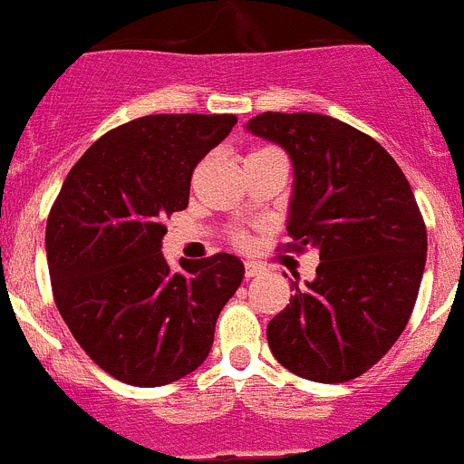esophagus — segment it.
Returning <instances> with one entry per match:
<instances>
[{
	"label": "esophagus",
	"mask_w": 464,
	"mask_h": 464,
	"mask_svg": "<svg viewBox=\"0 0 464 464\" xmlns=\"http://www.w3.org/2000/svg\"><path fill=\"white\" fill-rule=\"evenodd\" d=\"M265 274V266L257 262H246V278H255V276Z\"/></svg>",
	"instance_id": "1"
}]
</instances>
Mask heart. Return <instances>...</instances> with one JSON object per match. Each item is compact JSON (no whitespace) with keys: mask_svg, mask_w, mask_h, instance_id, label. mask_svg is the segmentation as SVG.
Wrapping results in <instances>:
<instances>
[{"mask_svg":"<svg viewBox=\"0 0 464 464\" xmlns=\"http://www.w3.org/2000/svg\"><path fill=\"white\" fill-rule=\"evenodd\" d=\"M257 151H265V149H257ZM253 154H255V151H253ZM235 241H237V244H244V241H246L244 235H237Z\"/></svg>","mask_w":464,"mask_h":464,"instance_id":"heart-1","label":"heart"}]
</instances>
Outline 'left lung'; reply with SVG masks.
<instances>
[{
    "label": "left lung",
    "mask_w": 464,
    "mask_h": 464,
    "mask_svg": "<svg viewBox=\"0 0 464 464\" xmlns=\"http://www.w3.org/2000/svg\"><path fill=\"white\" fill-rule=\"evenodd\" d=\"M246 129L295 165L290 250H320L315 280L266 326L285 368L335 384L363 375L405 331L426 266L428 235L410 181L371 135L315 112H265Z\"/></svg>",
    "instance_id": "1"
}]
</instances>
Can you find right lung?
I'll list each match as a JSON object with an SVG mask.
<instances>
[{"label": "right lung", "instance_id": "obj_1", "mask_svg": "<svg viewBox=\"0 0 464 464\" xmlns=\"http://www.w3.org/2000/svg\"><path fill=\"white\" fill-rule=\"evenodd\" d=\"M235 114H149L96 140L73 165L45 227L53 295L89 359L119 382L163 386L209 356L216 320L239 290L229 253H160L165 216L188 207L190 177Z\"/></svg>", "mask_w": 464, "mask_h": 464}]
</instances>
